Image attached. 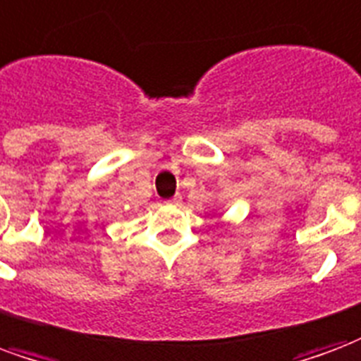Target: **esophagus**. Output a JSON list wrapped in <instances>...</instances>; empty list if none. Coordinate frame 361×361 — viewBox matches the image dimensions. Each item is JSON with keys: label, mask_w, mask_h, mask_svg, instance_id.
I'll return each instance as SVG.
<instances>
[{"label": "esophagus", "mask_w": 361, "mask_h": 361, "mask_svg": "<svg viewBox=\"0 0 361 361\" xmlns=\"http://www.w3.org/2000/svg\"><path fill=\"white\" fill-rule=\"evenodd\" d=\"M168 204H172V207H178V204H180L181 202V197L180 195H176V197H172V199H170V201H166Z\"/></svg>", "instance_id": "1"}]
</instances>
